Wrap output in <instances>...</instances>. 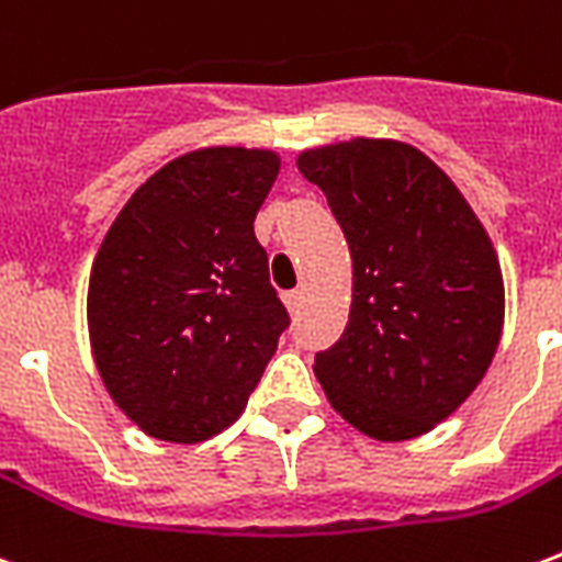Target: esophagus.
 <instances>
[{
	"instance_id": "1",
	"label": "esophagus",
	"mask_w": 562,
	"mask_h": 562,
	"mask_svg": "<svg viewBox=\"0 0 562 562\" xmlns=\"http://www.w3.org/2000/svg\"><path fill=\"white\" fill-rule=\"evenodd\" d=\"M282 300H285V310H289L291 315H297L300 306H303V291H289Z\"/></svg>"
}]
</instances>
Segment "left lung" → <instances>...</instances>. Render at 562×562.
Segmentation results:
<instances>
[{"mask_svg": "<svg viewBox=\"0 0 562 562\" xmlns=\"http://www.w3.org/2000/svg\"><path fill=\"white\" fill-rule=\"evenodd\" d=\"M348 238L353 303L315 376L341 418L380 442L434 430L486 374L504 327V280L460 188L422 149L353 138L306 149Z\"/></svg>", "mask_w": 562, "mask_h": 562, "instance_id": "1", "label": "left lung"}]
</instances>
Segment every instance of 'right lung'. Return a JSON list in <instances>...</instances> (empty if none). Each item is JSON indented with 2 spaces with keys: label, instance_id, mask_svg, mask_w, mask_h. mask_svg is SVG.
Instances as JSON below:
<instances>
[{
  "label": "right lung",
  "instance_id": "add662e5",
  "mask_svg": "<svg viewBox=\"0 0 562 562\" xmlns=\"http://www.w3.org/2000/svg\"><path fill=\"white\" fill-rule=\"evenodd\" d=\"M277 173L271 149H194L128 196L102 238L88 285L93 362L153 439L226 430L289 327L252 233Z\"/></svg>",
  "mask_w": 562,
  "mask_h": 562
}]
</instances>
